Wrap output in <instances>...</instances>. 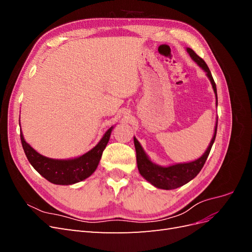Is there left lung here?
<instances>
[{"instance_id": "1", "label": "left lung", "mask_w": 252, "mask_h": 252, "mask_svg": "<svg viewBox=\"0 0 252 252\" xmlns=\"http://www.w3.org/2000/svg\"><path fill=\"white\" fill-rule=\"evenodd\" d=\"M186 50L188 52V55L190 56V58H191L194 62L206 72V75H207V78L209 79L212 85L213 91H215L216 101H217L216 104L218 107L217 86H216L215 81H213V78L207 64H206L204 62V60L197 56L191 48H186ZM217 128H218V118H217L216 127H215V133H213V136L208 145V147L202 155V157L191 162L178 163V164H173L169 166H161L152 162L149 158V157L146 155V152L144 151L140 142L136 140V138L134 136L133 142H134V147L136 152V163H138L139 172L145 180L150 183L151 185H154L155 187L159 189L171 190L187 184L188 182L194 179L203 168L206 159H207L209 156L212 145L215 143L216 135H217Z\"/></svg>"}]
</instances>
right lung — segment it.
Wrapping results in <instances>:
<instances>
[{
	"label": "right lung",
	"instance_id": "right-lung-1",
	"mask_svg": "<svg viewBox=\"0 0 252 252\" xmlns=\"http://www.w3.org/2000/svg\"><path fill=\"white\" fill-rule=\"evenodd\" d=\"M112 129L113 126L104 133L101 141L93 149L74 158L58 159L40 155L25 141L22 131L21 142L29 163L43 178L56 185H72L89 178L95 171Z\"/></svg>",
	"mask_w": 252,
	"mask_h": 252
}]
</instances>
